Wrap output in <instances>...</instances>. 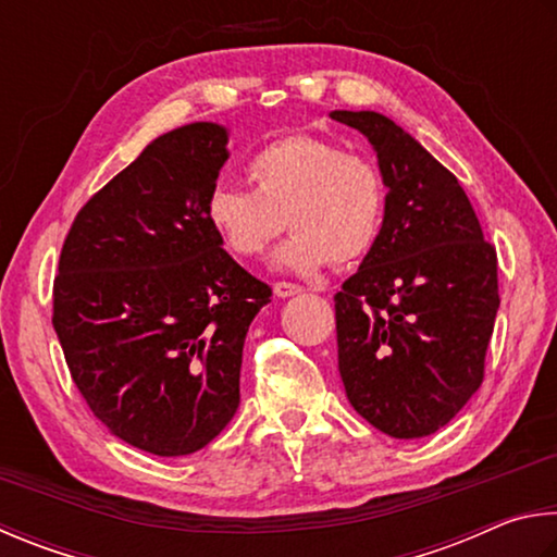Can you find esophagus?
<instances>
[{"label": "esophagus", "instance_id": "1", "mask_svg": "<svg viewBox=\"0 0 557 557\" xmlns=\"http://www.w3.org/2000/svg\"><path fill=\"white\" fill-rule=\"evenodd\" d=\"M273 294H276L278 298L300 296V294H304V286H298V284H288V281H278V284H273Z\"/></svg>", "mask_w": 557, "mask_h": 557}]
</instances>
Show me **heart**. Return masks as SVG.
I'll use <instances>...</instances> for the list:
<instances>
[{
    "mask_svg": "<svg viewBox=\"0 0 557 557\" xmlns=\"http://www.w3.org/2000/svg\"><path fill=\"white\" fill-rule=\"evenodd\" d=\"M247 178L251 190L218 185L205 205L212 232L237 259L263 257L284 224L294 230L276 253L284 271L315 273L374 247L386 190L367 156L318 136H284L251 156Z\"/></svg>",
    "mask_w": 557,
    "mask_h": 557,
    "instance_id": "b5f03b06",
    "label": "heart"
}]
</instances>
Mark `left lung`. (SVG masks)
<instances>
[{"instance_id":"8db88e82","label":"left lung","mask_w":557,"mask_h":557,"mask_svg":"<svg viewBox=\"0 0 557 557\" xmlns=\"http://www.w3.org/2000/svg\"><path fill=\"white\" fill-rule=\"evenodd\" d=\"M330 116L367 136L386 185L374 247L335 296L339 376L376 431L433 435L484 379L499 310L496 251L462 185L394 120Z\"/></svg>"}]
</instances>
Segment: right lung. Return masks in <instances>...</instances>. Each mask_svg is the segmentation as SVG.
<instances>
[{
	"label": "right lung",
	"instance_id": "obj_1",
	"mask_svg": "<svg viewBox=\"0 0 557 557\" xmlns=\"http://www.w3.org/2000/svg\"><path fill=\"white\" fill-rule=\"evenodd\" d=\"M230 132L193 122L153 139L67 232L53 327L97 421L159 457L198 453L239 406L244 337L271 288L208 222Z\"/></svg>",
	"mask_w": 557,
	"mask_h": 557
}]
</instances>
